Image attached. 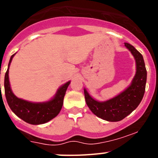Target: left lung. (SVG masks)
I'll use <instances>...</instances> for the list:
<instances>
[{
    "label": "left lung",
    "mask_w": 158,
    "mask_h": 158,
    "mask_svg": "<svg viewBox=\"0 0 158 158\" xmlns=\"http://www.w3.org/2000/svg\"><path fill=\"white\" fill-rule=\"evenodd\" d=\"M136 61V74L131 85L115 97L99 102L90 96L84 89L85 102L92 112L98 117L110 122L122 120L131 114L143 97L147 82V70L142 55L131 44L124 43Z\"/></svg>",
    "instance_id": "obj_1"
}]
</instances>
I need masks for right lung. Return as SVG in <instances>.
Wrapping results in <instances>:
<instances>
[{
	"mask_svg": "<svg viewBox=\"0 0 158 158\" xmlns=\"http://www.w3.org/2000/svg\"><path fill=\"white\" fill-rule=\"evenodd\" d=\"M15 54L12 55L4 76V92L6 99L10 110L21 120L30 124H42L52 120L60 112L63 105V99L67 88L70 84L67 82L58 89L56 96L48 102H31L17 97L10 86L9 67Z\"/></svg>",
	"mask_w": 158,
	"mask_h": 158,
	"instance_id": "right-lung-1",
	"label": "right lung"
}]
</instances>
